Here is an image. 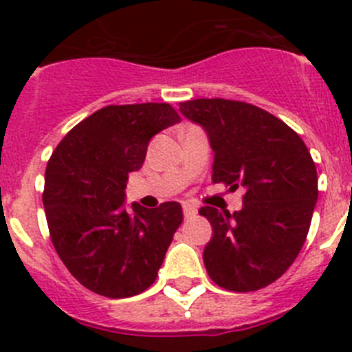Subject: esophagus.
Here are the masks:
<instances>
[{
  "label": "esophagus",
  "instance_id": "1",
  "mask_svg": "<svg viewBox=\"0 0 352 352\" xmlns=\"http://www.w3.org/2000/svg\"><path fill=\"white\" fill-rule=\"evenodd\" d=\"M183 214H185V219H192L197 214V210L192 204H183Z\"/></svg>",
  "mask_w": 352,
  "mask_h": 352
}]
</instances>
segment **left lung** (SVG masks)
Here are the masks:
<instances>
[{
    "mask_svg": "<svg viewBox=\"0 0 352 352\" xmlns=\"http://www.w3.org/2000/svg\"><path fill=\"white\" fill-rule=\"evenodd\" d=\"M179 111L206 130L214 151L211 179L247 190L234 213L199 210L213 229L203 252L208 275L234 292L273 284L309 234L319 194L309 148L284 121L247 102L197 98L182 102Z\"/></svg>",
    "mask_w": 352,
    "mask_h": 352,
    "instance_id": "1",
    "label": "left lung"
}]
</instances>
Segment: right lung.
<instances>
[{
  "label": "right lung",
  "mask_w": 352,
  "mask_h": 352,
  "mask_svg": "<svg viewBox=\"0 0 352 352\" xmlns=\"http://www.w3.org/2000/svg\"><path fill=\"white\" fill-rule=\"evenodd\" d=\"M179 120L169 104L107 105L77 123L49 158L42 199L51 241L68 272L100 296L146 291L182 226L174 201L125 208L129 174L144 164L149 139Z\"/></svg>",
  "instance_id": "1"
}]
</instances>
